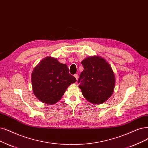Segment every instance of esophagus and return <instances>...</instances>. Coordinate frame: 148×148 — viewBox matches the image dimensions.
Returning <instances> with one entry per match:
<instances>
[{
	"instance_id": "esophagus-1",
	"label": "esophagus",
	"mask_w": 148,
	"mask_h": 148,
	"mask_svg": "<svg viewBox=\"0 0 148 148\" xmlns=\"http://www.w3.org/2000/svg\"><path fill=\"white\" fill-rule=\"evenodd\" d=\"M74 77H75V79H77V80L78 79H79V75H78L77 74H75L74 75Z\"/></svg>"
}]
</instances>
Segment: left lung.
I'll return each instance as SVG.
<instances>
[{
    "instance_id": "left-lung-1",
    "label": "left lung",
    "mask_w": 148,
    "mask_h": 148,
    "mask_svg": "<svg viewBox=\"0 0 148 148\" xmlns=\"http://www.w3.org/2000/svg\"><path fill=\"white\" fill-rule=\"evenodd\" d=\"M84 71L78 80L82 95L89 102L101 104L110 97L114 90L115 77L112 68L101 57H90L81 62Z\"/></svg>"
}]
</instances>
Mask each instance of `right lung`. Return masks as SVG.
Masks as SVG:
<instances>
[{
  "label": "right lung",
  "instance_id": "right-lung-1",
  "mask_svg": "<svg viewBox=\"0 0 148 148\" xmlns=\"http://www.w3.org/2000/svg\"><path fill=\"white\" fill-rule=\"evenodd\" d=\"M66 64L47 57L34 68L32 74L33 91L40 101L48 104L57 102L68 87L76 82Z\"/></svg>",
  "mask_w": 148,
  "mask_h": 148
}]
</instances>
